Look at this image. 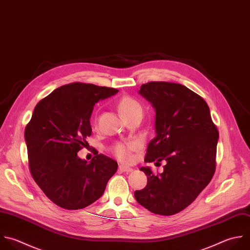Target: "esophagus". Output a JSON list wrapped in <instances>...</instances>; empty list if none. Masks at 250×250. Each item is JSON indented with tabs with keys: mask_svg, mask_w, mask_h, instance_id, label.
<instances>
[{
	"mask_svg": "<svg viewBox=\"0 0 250 250\" xmlns=\"http://www.w3.org/2000/svg\"><path fill=\"white\" fill-rule=\"evenodd\" d=\"M119 170H120L121 172L129 173V172H132V171H133V168L127 167V166H124V165H119Z\"/></svg>",
	"mask_w": 250,
	"mask_h": 250,
	"instance_id": "1",
	"label": "esophagus"
}]
</instances>
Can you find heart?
Returning <instances> with one entry per match:
<instances>
[{
    "label": "heart",
    "instance_id": "heart-1",
    "mask_svg": "<svg viewBox=\"0 0 250 250\" xmlns=\"http://www.w3.org/2000/svg\"><path fill=\"white\" fill-rule=\"evenodd\" d=\"M117 108L124 119L137 112L143 113L141 104L130 96H123L122 98H120V100L117 103ZM137 146H138L135 143L118 142L111 146L110 150L120 161L130 162L133 158L132 153L137 148Z\"/></svg>",
    "mask_w": 250,
    "mask_h": 250
}]
</instances>
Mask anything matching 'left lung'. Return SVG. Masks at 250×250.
Listing matches in <instances>:
<instances>
[{"mask_svg": "<svg viewBox=\"0 0 250 250\" xmlns=\"http://www.w3.org/2000/svg\"><path fill=\"white\" fill-rule=\"evenodd\" d=\"M155 108L156 136L147 146L146 162L166 160L164 171L147 177L135 198L150 212L174 215L188 207L211 181L216 169L219 132L206 102L184 85L151 81L140 92Z\"/></svg>", "mask_w": 250, "mask_h": 250, "instance_id": "8db88e82", "label": "left lung"}]
</instances>
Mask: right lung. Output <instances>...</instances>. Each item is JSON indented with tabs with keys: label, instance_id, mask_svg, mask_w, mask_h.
<instances>
[{
	"label": "right lung",
	"instance_id": "right-lung-1",
	"mask_svg": "<svg viewBox=\"0 0 250 250\" xmlns=\"http://www.w3.org/2000/svg\"><path fill=\"white\" fill-rule=\"evenodd\" d=\"M117 89L74 82L42 99L25 127L30 173L43 192L67 210L87 207L104 192L117 162L97 154L88 162L77 152L92 135L90 118L100 100Z\"/></svg>",
	"mask_w": 250,
	"mask_h": 250
}]
</instances>
